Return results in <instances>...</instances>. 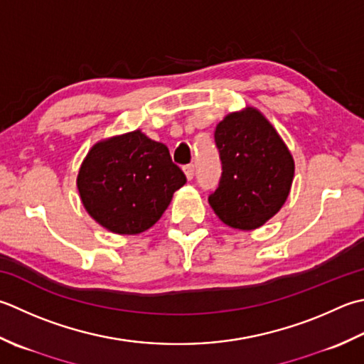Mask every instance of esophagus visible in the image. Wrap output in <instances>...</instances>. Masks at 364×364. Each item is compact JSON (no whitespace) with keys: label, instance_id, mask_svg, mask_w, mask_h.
Returning a JSON list of instances; mask_svg holds the SVG:
<instances>
[{"label":"esophagus","instance_id":"esophagus-1","mask_svg":"<svg viewBox=\"0 0 364 364\" xmlns=\"http://www.w3.org/2000/svg\"><path fill=\"white\" fill-rule=\"evenodd\" d=\"M183 170H184V173H186V178H188V180H192V178H194V173H196V167H194V164H188V166H184V167H183Z\"/></svg>","mask_w":364,"mask_h":364}]
</instances>
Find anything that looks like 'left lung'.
I'll list each match as a JSON object with an SVG mask.
<instances>
[{"instance_id": "left-lung-1", "label": "left lung", "mask_w": 364, "mask_h": 364, "mask_svg": "<svg viewBox=\"0 0 364 364\" xmlns=\"http://www.w3.org/2000/svg\"><path fill=\"white\" fill-rule=\"evenodd\" d=\"M223 164L211 208L233 229L252 230L287 200L295 164L289 148L257 109L229 113L215 131Z\"/></svg>"}]
</instances>
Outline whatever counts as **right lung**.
<instances>
[{
    "instance_id": "add662e5",
    "label": "right lung",
    "mask_w": 364,
    "mask_h": 364,
    "mask_svg": "<svg viewBox=\"0 0 364 364\" xmlns=\"http://www.w3.org/2000/svg\"><path fill=\"white\" fill-rule=\"evenodd\" d=\"M184 183L186 175L172 162L168 148L140 131L99 141L77 176L88 215L119 235L153 227Z\"/></svg>"
}]
</instances>
